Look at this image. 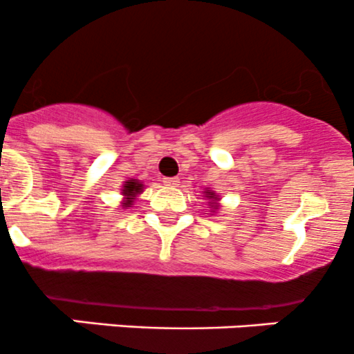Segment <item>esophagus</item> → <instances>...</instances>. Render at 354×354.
Wrapping results in <instances>:
<instances>
[{"label":"esophagus","instance_id":"esophagus-1","mask_svg":"<svg viewBox=\"0 0 354 354\" xmlns=\"http://www.w3.org/2000/svg\"><path fill=\"white\" fill-rule=\"evenodd\" d=\"M163 184L169 185V187H176V185H178V178L177 177H165L163 178Z\"/></svg>","mask_w":354,"mask_h":354}]
</instances>
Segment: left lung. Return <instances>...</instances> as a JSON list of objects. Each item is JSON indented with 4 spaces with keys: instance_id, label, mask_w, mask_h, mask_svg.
<instances>
[{
    "instance_id": "obj_1",
    "label": "left lung",
    "mask_w": 354,
    "mask_h": 354,
    "mask_svg": "<svg viewBox=\"0 0 354 354\" xmlns=\"http://www.w3.org/2000/svg\"><path fill=\"white\" fill-rule=\"evenodd\" d=\"M206 192V198L209 199V205L213 206V208H218V196L215 194V191H205Z\"/></svg>"
}]
</instances>
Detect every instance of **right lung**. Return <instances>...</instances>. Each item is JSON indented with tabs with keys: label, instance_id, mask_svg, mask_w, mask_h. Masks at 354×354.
<instances>
[{
	"label": "right lung",
	"instance_id": "obj_1",
	"mask_svg": "<svg viewBox=\"0 0 354 354\" xmlns=\"http://www.w3.org/2000/svg\"><path fill=\"white\" fill-rule=\"evenodd\" d=\"M142 191V182H139L138 178H131V180H127L124 184V187H122V194H124V203L122 205L127 208V206L132 205V201L136 199V196L141 194Z\"/></svg>",
	"mask_w": 354,
	"mask_h": 354
}]
</instances>
